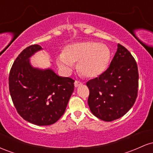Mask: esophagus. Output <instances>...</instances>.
Here are the masks:
<instances>
[{
    "mask_svg": "<svg viewBox=\"0 0 153 153\" xmlns=\"http://www.w3.org/2000/svg\"><path fill=\"white\" fill-rule=\"evenodd\" d=\"M74 85H75V87L77 88V87L80 86V85H82V82L78 81V80H75V82H74Z\"/></svg>",
    "mask_w": 153,
    "mask_h": 153,
    "instance_id": "esophagus-1",
    "label": "esophagus"
}]
</instances>
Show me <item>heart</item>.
Returning a JSON list of instances; mask_svg holds the SVG:
<instances>
[{"label": "heart", "mask_w": 153, "mask_h": 153, "mask_svg": "<svg viewBox=\"0 0 153 153\" xmlns=\"http://www.w3.org/2000/svg\"><path fill=\"white\" fill-rule=\"evenodd\" d=\"M111 59L110 49L104 44L96 42L74 43L67 46L64 53L57 57V64L68 73L78 62L77 69L83 76L92 78L103 74Z\"/></svg>", "instance_id": "1"}]
</instances>
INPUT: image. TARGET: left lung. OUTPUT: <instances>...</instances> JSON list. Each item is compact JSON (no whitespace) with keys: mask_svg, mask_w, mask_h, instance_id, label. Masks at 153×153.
<instances>
[{"mask_svg":"<svg viewBox=\"0 0 153 153\" xmlns=\"http://www.w3.org/2000/svg\"><path fill=\"white\" fill-rule=\"evenodd\" d=\"M110 66L103 74L87 82L89 108L105 121L118 119L133 106L137 96V65L130 52L118 44Z\"/></svg>","mask_w":153,"mask_h":153,"instance_id":"1","label":"left lung"}]
</instances>
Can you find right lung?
Here are the masks:
<instances>
[{"label": "right lung", "instance_id": "add662e5", "mask_svg": "<svg viewBox=\"0 0 153 153\" xmlns=\"http://www.w3.org/2000/svg\"><path fill=\"white\" fill-rule=\"evenodd\" d=\"M43 49L34 45L19 54L10 69L9 91L13 104L24 120L38 126L50 125L65 113L74 80L59 76L52 68L31 65L30 58Z\"/></svg>", "mask_w": 153, "mask_h": 153}]
</instances>
